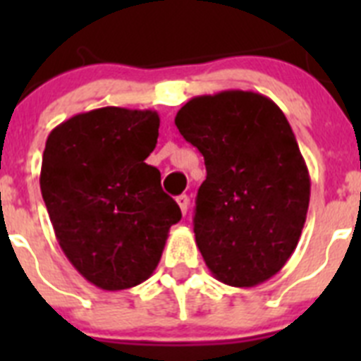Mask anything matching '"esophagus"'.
<instances>
[{"instance_id": "1", "label": "esophagus", "mask_w": 361, "mask_h": 361, "mask_svg": "<svg viewBox=\"0 0 361 361\" xmlns=\"http://www.w3.org/2000/svg\"><path fill=\"white\" fill-rule=\"evenodd\" d=\"M177 204H178V208H180V212H183V215H186L188 208H190V199H188V195H178Z\"/></svg>"}]
</instances>
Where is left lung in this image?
<instances>
[{"mask_svg": "<svg viewBox=\"0 0 361 361\" xmlns=\"http://www.w3.org/2000/svg\"><path fill=\"white\" fill-rule=\"evenodd\" d=\"M204 155L193 231L216 280L255 288L275 276L300 240L311 178L288 119L269 97L224 90L190 99L175 117Z\"/></svg>", "mask_w": 361, "mask_h": 361, "instance_id": "obj_1", "label": "left lung"}]
</instances>
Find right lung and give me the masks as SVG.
Wrapping results in <instances>:
<instances>
[{
	"label": "right lung",
	"instance_id": "obj_1",
	"mask_svg": "<svg viewBox=\"0 0 361 361\" xmlns=\"http://www.w3.org/2000/svg\"><path fill=\"white\" fill-rule=\"evenodd\" d=\"M159 114L106 106L50 132L41 195L63 253L86 280L121 291L148 280L180 208L146 164L159 137Z\"/></svg>",
	"mask_w": 361,
	"mask_h": 361
}]
</instances>
